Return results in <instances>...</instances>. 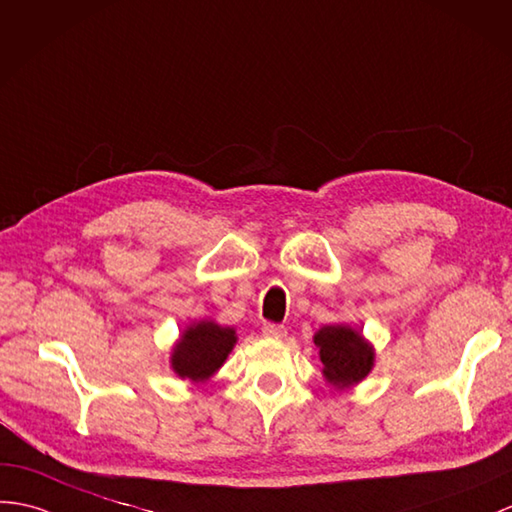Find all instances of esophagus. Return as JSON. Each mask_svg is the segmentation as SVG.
I'll return each instance as SVG.
<instances>
[{
	"instance_id": "1",
	"label": "esophagus",
	"mask_w": 512,
	"mask_h": 512,
	"mask_svg": "<svg viewBox=\"0 0 512 512\" xmlns=\"http://www.w3.org/2000/svg\"><path fill=\"white\" fill-rule=\"evenodd\" d=\"M261 334H264L266 338H272V340H281V338H285V334H288V329H285L283 325L266 323L264 327H261Z\"/></svg>"
}]
</instances>
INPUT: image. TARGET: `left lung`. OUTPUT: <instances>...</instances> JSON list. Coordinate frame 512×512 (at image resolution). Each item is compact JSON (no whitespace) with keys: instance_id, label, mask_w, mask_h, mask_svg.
I'll return each mask as SVG.
<instances>
[{"instance_id":"left-lung-1","label":"left lung","mask_w":512,"mask_h":512,"mask_svg":"<svg viewBox=\"0 0 512 512\" xmlns=\"http://www.w3.org/2000/svg\"><path fill=\"white\" fill-rule=\"evenodd\" d=\"M323 377L336 390L364 382L375 366V347L351 325H325L314 334Z\"/></svg>"}]
</instances>
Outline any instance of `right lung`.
<instances>
[{
  "label": "right lung",
  "instance_id": "add662e5",
  "mask_svg": "<svg viewBox=\"0 0 512 512\" xmlns=\"http://www.w3.org/2000/svg\"><path fill=\"white\" fill-rule=\"evenodd\" d=\"M237 344L235 327L220 325L211 318L189 323L170 353V366L176 377L192 384H205L216 375Z\"/></svg>",
  "mask_w": 512,
  "mask_h": 512
}]
</instances>
